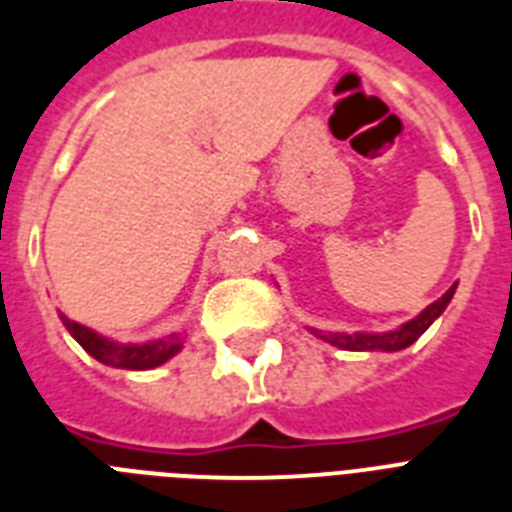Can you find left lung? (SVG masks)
<instances>
[{
    "mask_svg": "<svg viewBox=\"0 0 512 512\" xmlns=\"http://www.w3.org/2000/svg\"><path fill=\"white\" fill-rule=\"evenodd\" d=\"M454 289H457V284L452 289H446V295L438 297L436 303H430L420 316H414L412 321H406V324H401L393 332H353V335H345V332H319V329H311V332L342 350H388V353L390 350H404L446 311V305L454 297Z\"/></svg>",
    "mask_w": 512,
    "mask_h": 512,
    "instance_id": "obj_1",
    "label": "left lung"
}]
</instances>
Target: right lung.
<instances>
[{
	"label": "right lung",
	"mask_w": 512,
	"mask_h": 512,
	"mask_svg": "<svg viewBox=\"0 0 512 512\" xmlns=\"http://www.w3.org/2000/svg\"><path fill=\"white\" fill-rule=\"evenodd\" d=\"M60 321L63 327L71 332L79 345H82L92 358H98L100 364L116 366V369H154V366H162L164 361H170L175 353H180L183 348V337L180 335H167L162 340L151 342H114L108 337L92 332L90 327L84 324H76V321L66 319L60 313Z\"/></svg>",
	"instance_id": "1"
}]
</instances>
